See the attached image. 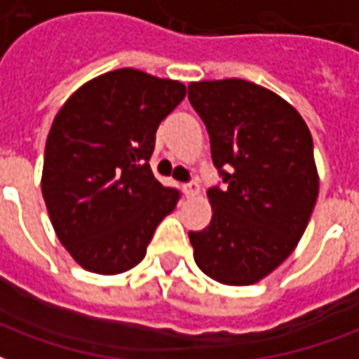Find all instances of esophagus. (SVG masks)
Here are the masks:
<instances>
[{
    "instance_id": "34e87169",
    "label": "esophagus",
    "mask_w": 359,
    "mask_h": 359,
    "mask_svg": "<svg viewBox=\"0 0 359 359\" xmlns=\"http://www.w3.org/2000/svg\"><path fill=\"white\" fill-rule=\"evenodd\" d=\"M182 192L187 198H194V196L200 194V184L196 180H190L187 184H182Z\"/></svg>"
}]
</instances>
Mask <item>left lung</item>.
I'll list each match as a JSON object with an SVG mask.
<instances>
[{
    "instance_id": "obj_1",
    "label": "left lung",
    "mask_w": 359,
    "mask_h": 359,
    "mask_svg": "<svg viewBox=\"0 0 359 359\" xmlns=\"http://www.w3.org/2000/svg\"><path fill=\"white\" fill-rule=\"evenodd\" d=\"M188 100L223 179V188L208 190L211 223L188 233L196 265L223 285H254L308 226L319 192L311 134L290 103L254 82H192Z\"/></svg>"
}]
</instances>
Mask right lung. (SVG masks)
Wrapping results in <instances>:
<instances>
[{"label": "right lung", "instance_id": "obj_1", "mask_svg": "<svg viewBox=\"0 0 359 359\" xmlns=\"http://www.w3.org/2000/svg\"><path fill=\"white\" fill-rule=\"evenodd\" d=\"M184 95L180 82L118 69L86 82L53 118L42 194L57 238L84 269H133L175 210L180 192L148 161L157 126Z\"/></svg>", "mask_w": 359, "mask_h": 359}]
</instances>
